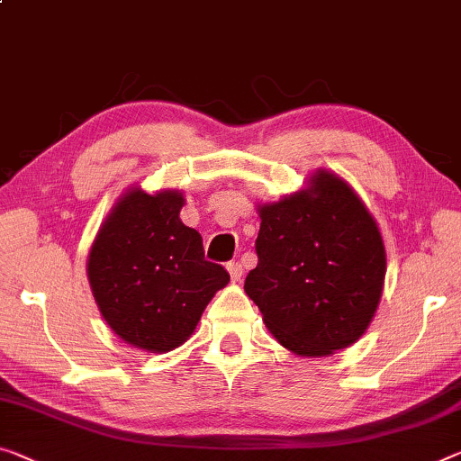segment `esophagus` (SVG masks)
<instances>
[{
    "mask_svg": "<svg viewBox=\"0 0 461 461\" xmlns=\"http://www.w3.org/2000/svg\"><path fill=\"white\" fill-rule=\"evenodd\" d=\"M226 270H229L232 282H240V278H243V266H240L239 261H230V264L226 266Z\"/></svg>",
    "mask_w": 461,
    "mask_h": 461,
    "instance_id": "obj_1",
    "label": "esophagus"
}]
</instances>
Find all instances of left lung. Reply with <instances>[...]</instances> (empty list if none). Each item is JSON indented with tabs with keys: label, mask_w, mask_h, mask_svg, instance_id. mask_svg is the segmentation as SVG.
Wrapping results in <instances>:
<instances>
[{
	"label": "left lung",
	"mask_w": 461,
	"mask_h": 461,
	"mask_svg": "<svg viewBox=\"0 0 461 461\" xmlns=\"http://www.w3.org/2000/svg\"><path fill=\"white\" fill-rule=\"evenodd\" d=\"M258 266L245 293L266 328L299 357L357 342L384 293L385 247L348 183L317 171L309 187L259 206Z\"/></svg>",
	"instance_id": "1"
}]
</instances>
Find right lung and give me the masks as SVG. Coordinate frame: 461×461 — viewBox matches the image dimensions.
<instances>
[{
	"mask_svg": "<svg viewBox=\"0 0 461 461\" xmlns=\"http://www.w3.org/2000/svg\"><path fill=\"white\" fill-rule=\"evenodd\" d=\"M183 194L133 187L113 206L88 253V280L109 328L148 352H168L230 276L203 258L200 232L181 222Z\"/></svg>",
	"mask_w": 461,
	"mask_h": 461,
	"instance_id": "add662e5",
	"label": "right lung"
}]
</instances>
